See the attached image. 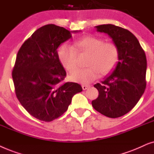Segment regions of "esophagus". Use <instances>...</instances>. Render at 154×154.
Returning a JSON list of instances; mask_svg holds the SVG:
<instances>
[{"instance_id":"esophagus-1","label":"esophagus","mask_w":154,"mask_h":154,"mask_svg":"<svg viewBox=\"0 0 154 154\" xmlns=\"http://www.w3.org/2000/svg\"><path fill=\"white\" fill-rule=\"evenodd\" d=\"M90 87L89 85H82V89H83V90H86V89H87L88 88H89Z\"/></svg>"}]
</instances>
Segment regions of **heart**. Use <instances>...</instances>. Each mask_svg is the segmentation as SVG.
<instances>
[{
  "instance_id": "heart-1",
  "label": "heart",
  "mask_w": 154,
  "mask_h": 154,
  "mask_svg": "<svg viewBox=\"0 0 154 154\" xmlns=\"http://www.w3.org/2000/svg\"><path fill=\"white\" fill-rule=\"evenodd\" d=\"M87 55L85 65L69 77L72 81L88 84L98 78L100 73L106 75L116 68L119 60V51L114 43L103 42L101 38L87 35L73 43L72 47L63 45L58 51L59 60L69 72L77 67V56Z\"/></svg>"
}]
</instances>
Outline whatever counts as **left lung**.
<instances>
[{"label":"left lung","mask_w":154,"mask_h":154,"mask_svg":"<svg viewBox=\"0 0 154 154\" xmlns=\"http://www.w3.org/2000/svg\"><path fill=\"white\" fill-rule=\"evenodd\" d=\"M95 27L112 38L118 48L119 61L111 75L94 85L99 95L91 104L103 116L119 118L136 106L145 91L146 55L136 36L128 29L110 24Z\"/></svg>","instance_id":"8db88e82"}]
</instances>
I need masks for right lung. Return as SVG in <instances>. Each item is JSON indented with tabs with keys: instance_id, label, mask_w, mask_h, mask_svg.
Wrapping results in <instances>:
<instances>
[{
	"instance_id": "obj_1",
	"label": "right lung",
	"mask_w": 154,
	"mask_h": 154,
	"mask_svg": "<svg viewBox=\"0 0 154 154\" xmlns=\"http://www.w3.org/2000/svg\"><path fill=\"white\" fill-rule=\"evenodd\" d=\"M77 32L47 24L33 33L18 51L12 72L16 96L36 119L51 122L59 118L73 96L82 91L79 84L63 82L66 72L57 52L71 33Z\"/></svg>"
}]
</instances>
